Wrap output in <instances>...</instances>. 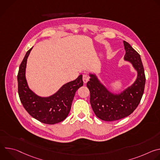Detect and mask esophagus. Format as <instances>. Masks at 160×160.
<instances>
[{
  "label": "esophagus",
  "instance_id": "1",
  "mask_svg": "<svg viewBox=\"0 0 160 160\" xmlns=\"http://www.w3.org/2000/svg\"><path fill=\"white\" fill-rule=\"evenodd\" d=\"M88 80H89V77H88V75H87V74H84V75H83V82H84L85 83H86Z\"/></svg>",
  "mask_w": 160,
  "mask_h": 160
}]
</instances>
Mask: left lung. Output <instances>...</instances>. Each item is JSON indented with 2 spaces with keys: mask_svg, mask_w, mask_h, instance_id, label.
Here are the masks:
<instances>
[{
  "mask_svg": "<svg viewBox=\"0 0 160 160\" xmlns=\"http://www.w3.org/2000/svg\"><path fill=\"white\" fill-rule=\"evenodd\" d=\"M125 50L124 59L131 62L138 72L135 82L119 94H114L100 82L96 75L90 74L87 83L90 96V102L95 115L101 120L111 122L129 116L138 106L142 99L146 77L139 53L127 42L123 41Z\"/></svg>",
  "mask_w": 160,
  "mask_h": 160,
  "instance_id": "left-lung-1",
  "label": "left lung"
}]
</instances>
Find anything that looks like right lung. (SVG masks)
<instances>
[{
    "instance_id": "obj_1",
    "label": "right lung",
    "mask_w": 160,
    "mask_h": 160,
    "mask_svg": "<svg viewBox=\"0 0 160 160\" xmlns=\"http://www.w3.org/2000/svg\"><path fill=\"white\" fill-rule=\"evenodd\" d=\"M32 48L27 51L19 68L18 94L20 101L30 115L39 122L53 125L63 121L69 114L77 90L83 85L82 75L62 85L51 96L42 98L29 88L25 78L27 58Z\"/></svg>"
}]
</instances>
